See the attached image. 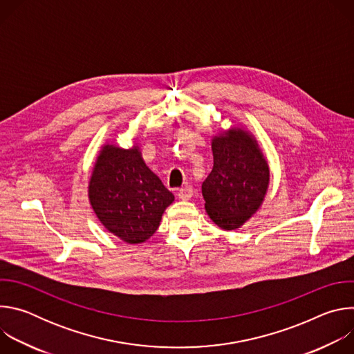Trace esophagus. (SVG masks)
Here are the masks:
<instances>
[{"instance_id": "esophagus-1", "label": "esophagus", "mask_w": 354, "mask_h": 354, "mask_svg": "<svg viewBox=\"0 0 354 354\" xmlns=\"http://www.w3.org/2000/svg\"><path fill=\"white\" fill-rule=\"evenodd\" d=\"M193 196V187L190 185H186L178 190V197L182 200H189Z\"/></svg>"}]
</instances>
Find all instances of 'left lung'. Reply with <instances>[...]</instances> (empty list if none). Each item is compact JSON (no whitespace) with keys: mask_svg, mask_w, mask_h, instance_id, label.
I'll use <instances>...</instances> for the list:
<instances>
[{"mask_svg":"<svg viewBox=\"0 0 354 354\" xmlns=\"http://www.w3.org/2000/svg\"><path fill=\"white\" fill-rule=\"evenodd\" d=\"M213 169L201 185L206 212L223 230L239 228L261 207L269 167L257 140L242 129L213 138Z\"/></svg>","mask_w":354,"mask_h":354,"instance_id":"8db88e82","label":"left lung"}]
</instances>
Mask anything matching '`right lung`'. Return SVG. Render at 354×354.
Wrapping results in <instances>:
<instances>
[{"label": "right lung", "instance_id": "obj_1", "mask_svg": "<svg viewBox=\"0 0 354 354\" xmlns=\"http://www.w3.org/2000/svg\"><path fill=\"white\" fill-rule=\"evenodd\" d=\"M88 194L99 221L127 243H140L153 235L174 201V194L142 161L137 145L129 149L105 145Z\"/></svg>", "mask_w": 354, "mask_h": 354}]
</instances>
